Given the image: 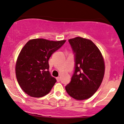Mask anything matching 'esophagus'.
Listing matches in <instances>:
<instances>
[{
    "instance_id": "1",
    "label": "esophagus",
    "mask_w": 124,
    "mask_h": 124,
    "mask_svg": "<svg viewBox=\"0 0 124 124\" xmlns=\"http://www.w3.org/2000/svg\"><path fill=\"white\" fill-rule=\"evenodd\" d=\"M56 80H57V81L59 82V81H60V77H57V78H56Z\"/></svg>"
}]
</instances>
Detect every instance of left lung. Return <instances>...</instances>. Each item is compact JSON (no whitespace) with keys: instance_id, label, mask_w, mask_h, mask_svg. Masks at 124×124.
Masks as SVG:
<instances>
[{"instance_id":"left-lung-1","label":"left lung","mask_w":124,"mask_h":124,"mask_svg":"<svg viewBox=\"0 0 124 124\" xmlns=\"http://www.w3.org/2000/svg\"><path fill=\"white\" fill-rule=\"evenodd\" d=\"M68 41L74 54L75 70L65 90L75 99H86L95 94L102 83L105 73L103 58L90 40L77 37Z\"/></svg>"}]
</instances>
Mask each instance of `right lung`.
Returning <instances> with one entry per match:
<instances>
[{"instance_id": "add662e5", "label": "right lung", "mask_w": 124, "mask_h": 124, "mask_svg": "<svg viewBox=\"0 0 124 124\" xmlns=\"http://www.w3.org/2000/svg\"><path fill=\"white\" fill-rule=\"evenodd\" d=\"M65 41L35 39L23 47L16 61V72L19 84L26 94L40 98L50 92L56 80L49 71L48 61Z\"/></svg>"}]
</instances>
